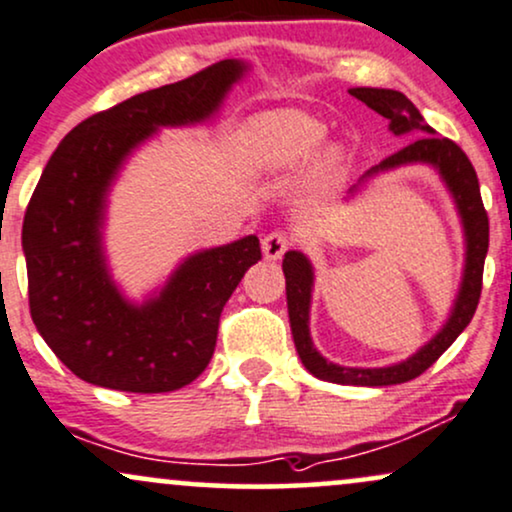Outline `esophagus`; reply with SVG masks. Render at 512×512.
Returning <instances> with one entry per match:
<instances>
[{
  "label": "esophagus",
  "instance_id": "obj_1",
  "mask_svg": "<svg viewBox=\"0 0 512 512\" xmlns=\"http://www.w3.org/2000/svg\"><path fill=\"white\" fill-rule=\"evenodd\" d=\"M288 245H291V238L283 231H272L262 238V252L267 260H279L283 252L288 250Z\"/></svg>",
  "mask_w": 512,
  "mask_h": 512
}]
</instances>
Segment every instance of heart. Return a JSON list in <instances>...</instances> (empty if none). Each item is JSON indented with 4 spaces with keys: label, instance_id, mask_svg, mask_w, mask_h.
Returning a JSON list of instances; mask_svg holds the SVG:
<instances>
[{
    "label": "heart",
    "instance_id": "b5f03b06",
    "mask_svg": "<svg viewBox=\"0 0 512 512\" xmlns=\"http://www.w3.org/2000/svg\"><path fill=\"white\" fill-rule=\"evenodd\" d=\"M329 128L300 109H276L255 116L243 128L238 145L240 169L248 176H279L298 171L324 145ZM343 155L326 150L315 166L319 183L334 181L341 171Z\"/></svg>",
    "mask_w": 512,
    "mask_h": 512
}]
</instances>
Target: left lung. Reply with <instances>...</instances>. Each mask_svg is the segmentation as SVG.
<instances>
[{
    "instance_id": "1",
    "label": "left lung",
    "mask_w": 512,
    "mask_h": 512,
    "mask_svg": "<svg viewBox=\"0 0 512 512\" xmlns=\"http://www.w3.org/2000/svg\"><path fill=\"white\" fill-rule=\"evenodd\" d=\"M350 95L365 102L369 109L389 119V128L393 135H405L410 140L408 145L400 147L391 157L367 171L362 178H369L379 171L396 169L403 164H432L439 169L448 190H451L455 205H458L460 219L465 229V274L460 283V293L455 298L453 312L443 329L436 334L427 346L417 350L408 360L398 362L391 367L362 369V367H341L329 362L317 353L310 338V298H312V264L303 252L291 250L283 257V274H286V300H288V317H291V331L295 348H298L300 360L307 367V372L315 374L317 379L334 381V384L348 386H393L405 384V381L420 377L427 372L439 357L451 348V343L463 334V329L472 322L474 310L479 305L482 295V274L486 250H489V217L479 193L477 171L463 150L453 140L441 138L436 131L422 119L417 107L403 92L384 90V88H353Z\"/></svg>"
}]
</instances>
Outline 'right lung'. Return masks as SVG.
Listing matches in <instances>:
<instances>
[{
	"label": "right lung",
	"instance_id": "obj_1",
	"mask_svg": "<svg viewBox=\"0 0 512 512\" xmlns=\"http://www.w3.org/2000/svg\"><path fill=\"white\" fill-rule=\"evenodd\" d=\"M243 71L226 59L92 114L42 171L23 219L30 317L54 355L88 384L166 393L200 377L226 300L262 260L257 236L202 250L157 298L133 305L109 279L102 255L104 202L126 157L159 126L209 119Z\"/></svg>",
	"mask_w": 512,
	"mask_h": 512
}]
</instances>
